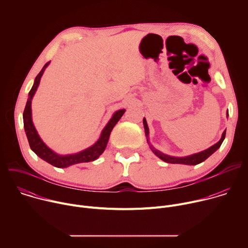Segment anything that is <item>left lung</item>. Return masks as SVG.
<instances>
[{
    "label": "left lung",
    "instance_id": "left-lung-1",
    "mask_svg": "<svg viewBox=\"0 0 248 248\" xmlns=\"http://www.w3.org/2000/svg\"><path fill=\"white\" fill-rule=\"evenodd\" d=\"M227 118H229V112L227 111ZM143 125H144V130H145V135H146V139H147V143L151 149V151L158 157L160 158L162 161L166 162V163H170V164H184V165H189V166H195V165H198L202 162H204L207 158H209L212 154L215 153L219 148L220 146L222 145L223 141L226 137V129L224 130V132L222 133V136H221V139L218 141L217 143H215L214 145H212L211 147L201 151V152H198V153H194V154H191V155H188V156H184V157H175V156H170V155H168V154H165L163 153L162 151L156 149L149 141V127H148V124H147V122H146V119L143 118Z\"/></svg>",
    "mask_w": 248,
    "mask_h": 248
}]
</instances>
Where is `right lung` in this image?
I'll list each match as a JSON object with an SVG mask.
<instances>
[{"mask_svg":"<svg viewBox=\"0 0 248 248\" xmlns=\"http://www.w3.org/2000/svg\"><path fill=\"white\" fill-rule=\"evenodd\" d=\"M51 62H47L41 72L38 74V76L35 78L33 86L31 90L28 93L27 102L25 105V109L23 112V125L26 137L28 139V143L31 148V150L36 154L39 158L46 161L47 163L53 165L56 168H67L69 166H73L79 163H86L97 160L100 155L105 151L106 147H107L109 137L111 134V131L113 130L114 126L117 124V123L120 121V119L123 117V115L125 112V109H120L116 111L110 121L105 125V127L102 129L101 134L98 138V140L94 144L89 146L88 148L81 150L77 153L73 154H59L52 150L49 146L42 140L40 135L38 134V131L35 128V125L32 121V110H31V103L32 99L37 91V88L40 84L41 78L45 72L47 66L50 64Z\"/></svg>","mask_w":248,"mask_h":248,"instance_id":"right-lung-1","label":"right lung"}]
</instances>
